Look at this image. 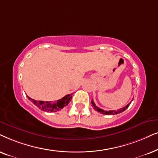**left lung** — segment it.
I'll return each mask as SVG.
<instances>
[{
  "label": "left lung",
  "mask_w": 158,
  "mask_h": 158,
  "mask_svg": "<svg viewBox=\"0 0 158 158\" xmlns=\"http://www.w3.org/2000/svg\"><path fill=\"white\" fill-rule=\"evenodd\" d=\"M91 102H92V107H93V108L94 109V110H95L96 111H98V112H100V113H102V114H104V115H115V114H118V113L123 112V111H124L125 110H127V109L129 108V106H130V104H131V102H129V103L127 104L125 107H123V108H122L121 109H118V110H102V109L98 108V106H96L95 103H94V101L92 100L91 101Z\"/></svg>",
  "instance_id": "obj_1"
}]
</instances>
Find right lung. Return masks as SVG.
<instances>
[{"label":"right lung","mask_w":158,"mask_h":158,"mask_svg":"<svg viewBox=\"0 0 158 158\" xmlns=\"http://www.w3.org/2000/svg\"><path fill=\"white\" fill-rule=\"evenodd\" d=\"M71 98H72V95L71 94H69L57 101L45 102V101H37L28 97L29 100L31 101V102H33L37 108H39L41 110L46 111V112H56L58 110H60L69 103Z\"/></svg>","instance_id":"obj_1"}]
</instances>
